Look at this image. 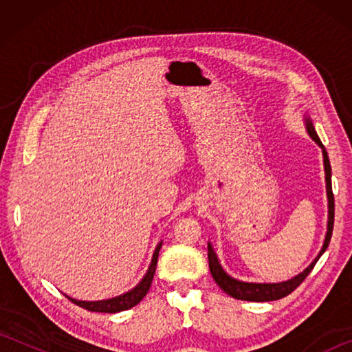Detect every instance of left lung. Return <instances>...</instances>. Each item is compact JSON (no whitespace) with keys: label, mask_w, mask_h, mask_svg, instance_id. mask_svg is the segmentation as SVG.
<instances>
[{"label":"left lung","mask_w":352,"mask_h":352,"mask_svg":"<svg viewBox=\"0 0 352 352\" xmlns=\"http://www.w3.org/2000/svg\"><path fill=\"white\" fill-rule=\"evenodd\" d=\"M305 119H306V130H307L309 136H311V138L321 147V151H323L327 208H329V210H327V231H326L323 247H321L318 256L312 261V264L309 265L306 270H302L300 275H296L292 279H287V281H283V283H245V281H239V279H236V278H231L228 273L222 269V265H220V262L217 259V254H216V252H214V248L210 242L208 243V262H210V270H211L214 281L217 283L219 287L222 289L225 294H228L230 296L236 298V300L262 302V301H275V300H279V298L287 296L307 278V275L312 272L315 264H317V261L320 259V256L326 252V248L331 242L332 228H333V194H332V182H331V163H329V157H327L324 146L321 144L318 135H317V132H315L311 118L306 116Z\"/></svg>","instance_id":"1"}]
</instances>
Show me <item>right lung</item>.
<instances>
[{
    "mask_svg": "<svg viewBox=\"0 0 352 352\" xmlns=\"http://www.w3.org/2000/svg\"><path fill=\"white\" fill-rule=\"evenodd\" d=\"M162 245H163V242H160L157 248H155L153 256H152V262H151V265H148V270L144 275V278L141 279L140 284L136 285V287L126 292V294L115 296V298H110V300H100V301H79L68 295H65V296H67L69 301H73L74 305L87 309V311H91V312L116 314L121 311H127V309L138 305V302L146 296V294L148 292V287H151L152 279L155 275V269H157L158 253H160V248H162Z\"/></svg>",
    "mask_w": 352,
    "mask_h": 352,
    "instance_id": "obj_1",
    "label": "right lung"
}]
</instances>
